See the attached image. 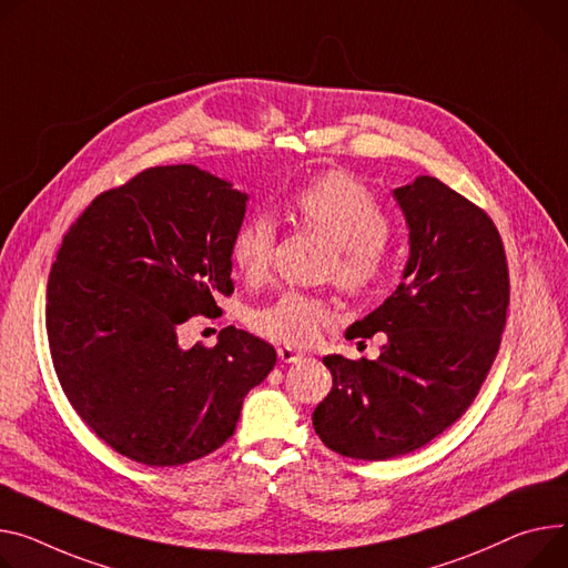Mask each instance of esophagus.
I'll return each mask as SVG.
<instances>
[{"instance_id": "34e87169", "label": "esophagus", "mask_w": 568, "mask_h": 568, "mask_svg": "<svg viewBox=\"0 0 568 568\" xmlns=\"http://www.w3.org/2000/svg\"><path fill=\"white\" fill-rule=\"evenodd\" d=\"M277 357H280V362H284V364H295V362L302 359V355H300L297 351H293V347H288V345L277 347Z\"/></svg>"}]
</instances>
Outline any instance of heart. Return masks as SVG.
<instances>
[{
	"label": "heart",
	"mask_w": 568,
	"mask_h": 568,
	"mask_svg": "<svg viewBox=\"0 0 568 568\" xmlns=\"http://www.w3.org/2000/svg\"><path fill=\"white\" fill-rule=\"evenodd\" d=\"M293 211L304 225L334 243L329 273L347 291L375 286L388 266L384 236L388 217L377 197L345 172H325L295 191ZM277 241L275 221L256 211L241 221L230 241L234 266L247 280H261L273 261ZM329 304L302 291H284L250 314V327L268 341L310 345L329 321Z\"/></svg>",
	"instance_id": "obj_1"
}]
</instances>
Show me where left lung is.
Returning <instances> with one entry per match:
<instances>
[{
  "label": "left lung",
  "mask_w": 568,
  "mask_h": 568,
  "mask_svg": "<svg viewBox=\"0 0 568 568\" xmlns=\"http://www.w3.org/2000/svg\"><path fill=\"white\" fill-rule=\"evenodd\" d=\"M394 197L409 227L403 282L345 332L386 343L377 359L325 357L332 390L312 416L329 450L366 462L429 444L470 407L509 307L503 239L483 209L427 174Z\"/></svg>",
  "instance_id": "1"
}]
</instances>
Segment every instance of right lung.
<instances>
[{"mask_svg": "<svg viewBox=\"0 0 568 568\" xmlns=\"http://www.w3.org/2000/svg\"><path fill=\"white\" fill-rule=\"evenodd\" d=\"M247 195L197 165L150 168L98 195L57 252L48 338L74 412L115 453L180 466L221 448L275 347L236 327L180 345L193 316L223 314L230 241Z\"/></svg>", "mask_w": 568, "mask_h": 568, "instance_id": "obj_1", "label": "right lung"}]
</instances>
